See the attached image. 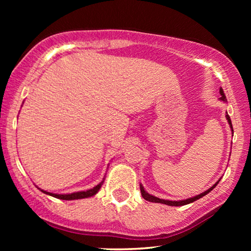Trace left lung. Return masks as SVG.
<instances>
[{"label":"left lung","mask_w":251,"mask_h":251,"mask_svg":"<svg viewBox=\"0 0 251 251\" xmlns=\"http://www.w3.org/2000/svg\"><path fill=\"white\" fill-rule=\"evenodd\" d=\"M219 92H221V95H222V97H221L222 100H223V101H226V97H225V95H224V91H223V89H219ZM226 119H227L229 126H231V129L233 130V128H232V122H231V119H229L228 114L226 115ZM217 184H218V183H216L211 188H209L208 191L203 192V193H201L200 195H197V197L191 198V199H186V200H183V201H168V200H163V199L155 198V197H153V195H150L149 193H147V192H145V190H144V187L142 186V185H140V192H142V197H143L144 199H145V200H147V201H150V202H155V203H163V204H168V205H174V207H178V205L188 204V203H191V202H194V201L199 200V199H200V198L204 197V195H207V194L209 193V192H211L212 190H214V188L216 187V185H217Z\"/></svg>","instance_id":"8db88e82"}]
</instances>
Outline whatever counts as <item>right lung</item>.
Wrapping results in <instances>:
<instances>
[{"instance_id": "add662e5", "label": "right lung", "mask_w": 251, "mask_h": 251, "mask_svg": "<svg viewBox=\"0 0 251 251\" xmlns=\"http://www.w3.org/2000/svg\"><path fill=\"white\" fill-rule=\"evenodd\" d=\"M101 186V183L97 185V186L91 188V190H88L85 192H76V193H72V194H52V193H48V192L43 191L44 193L51 195V197L60 199V200H76V199H84V198H89L95 195L97 192L99 191V188Z\"/></svg>"}]
</instances>
